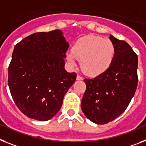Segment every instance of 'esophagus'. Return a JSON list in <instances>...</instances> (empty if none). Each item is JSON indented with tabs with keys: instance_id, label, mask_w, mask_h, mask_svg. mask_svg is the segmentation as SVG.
<instances>
[{
	"instance_id": "1",
	"label": "esophagus",
	"mask_w": 146,
	"mask_h": 146,
	"mask_svg": "<svg viewBox=\"0 0 146 146\" xmlns=\"http://www.w3.org/2000/svg\"><path fill=\"white\" fill-rule=\"evenodd\" d=\"M77 80H83V77H81V76H80V75L78 74V76H77Z\"/></svg>"
}]
</instances>
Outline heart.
<instances>
[{
	"label": "heart",
	"mask_w": 146,
	"mask_h": 146,
	"mask_svg": "<svg viewBox=\"0 0 146 146\" xmlns=\"http://www.w3.org/2000/svg\"><path fill=\"white\" fill-rule=\"evenodd\" d=\"M114 55L115 47L110 39L90 35L76 42L73 50L67 54V60L73 66L80 60L81 68L85 74L98 75L109 68Z\"/></svg>",
	"instance_id": "1"
}]
</instances>
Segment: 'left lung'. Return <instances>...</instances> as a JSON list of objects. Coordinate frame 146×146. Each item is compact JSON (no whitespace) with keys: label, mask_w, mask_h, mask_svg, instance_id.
I'll return each instance as SVG.
<instances>
[{"label":"left lung","mask_w":146,"mask_h":146,"mask_svg":"<svg viewBox=\"0 0 146 146\" xmlns=\"http://www.w3.org/2000/svg\"><path fill=\"white\" fill-rule=\"evenodd\" d=\"M115 47L111 65L96 78H85L86 91L81 109L86 118L98 125L112 121L125 111L138 84V56L126 42L110 35Z\"/></svg>","instance_id":"1"}]
</instances>
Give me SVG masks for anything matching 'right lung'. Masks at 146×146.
<instances>
[{"mask_svg":"<svg viewBox=\"0 0 146 146\" xmlns=\"http://www.w3.org/2000/svg\"><path fill=\"white\" fill-rule=\"evenodd\" d=\"M68 46L59 30L35 33L15 44L8 85L15 104L27 117L47 121L61 108L77 77L64 68Z\"/></svg>","mask_w":146,"mask_h":146,"instance_id":"add662e5","label":"right lung"}]
</instances>
